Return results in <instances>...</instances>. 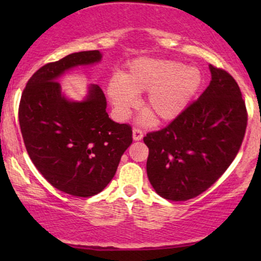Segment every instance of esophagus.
I'll list each match as a JSON object with an SVG mask.
<instances>
[{
    "instance_id": "esophagus-1",
    "label": "esophagus",
    "mask_w": 261,
    "mask_h": 261,
    "mask_svg": "<svg viewBox=\"0 0 261 261\" xmlns=\"http://www.w3.org/2000/svg\"><path fill=\"white\" fill-rule=\"evenodd\" d=\"M133 137H134L135 141H140L143 137L142 130H141V128H139V127H134L133 128Z\"/></svg>"
}]
</instances>
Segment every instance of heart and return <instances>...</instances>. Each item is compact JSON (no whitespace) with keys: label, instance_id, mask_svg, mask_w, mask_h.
I'll list each match as a JSON object with an SVG mask.
<instances>
[{"label":"heart","instance_id":"obj_1","mask_svg":"<svg viewBox=\"0 0 261 261\" xmlns=\"http://www.w3.org/2000/svg\"><path fill=\"white\" fill-rule=\"evenodd\" d=\"M201 73L196 67L174 60H137L121 74L112 80L108 94L121 115L136 103L134 95L146 93L142 108L155 122L174 120L184 112L201 86Z\"/></svg>","mask_w":261,"mask_h":261}]
</instances>
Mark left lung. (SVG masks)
I'll return each instance as SVG.
<instances>
[{
	"mask_svg": "<svg viewBox=\"0 0 261 261\" xmlns=\"http://www.w3.org/2000/svg\"><path fill=\"white\" fill-rule=\"evenodd\" d=\"M211 82L166 127L143 137L147 175L158 195L170 201L194 199L214 185L238 153L248 124L238 83L210 65Z\"/></svg>",
	"mask_w": 261,
	"mask_h": 261,
	"instance_id": "1",
	"label": "left lung"
}]
</instances>
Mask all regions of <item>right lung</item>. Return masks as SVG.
<instances>
[{
	"mask_svg": "<svg viewBox=\"0 0 261 261\" xmlns=\"http://www.w3.org/2000/svg\"><path fill=\"white\" fill-rule=\"evenodd\" d=\"M100 59L91 50L44 65L27 82L19 101L20 131L32 162L53 187L72 196L100 193L133 143V127L109 119L99 86H91L82 103L61 94L58 79L65 71Z\"/></svg>",
	"mask_w": 261,
	"mask_h": 261,
	"instance_id": "obj_1",
	"label": "right lung"
}]
</instances>
